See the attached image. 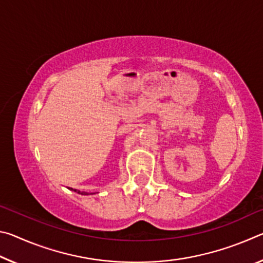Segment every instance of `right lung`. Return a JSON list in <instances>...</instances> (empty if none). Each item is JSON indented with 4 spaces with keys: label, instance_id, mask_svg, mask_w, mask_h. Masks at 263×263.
Instances as JSON below:
<instances>
[{
    "label": "right lung",
    "instance_id": "right-lung-1",
    "mask_svg": "<svg viewBox=\"0 0 263 263\" xmlns=\"http://www.w3.org/2000/svg\"><path fill=\"white\" fill-rule=\"evenodd\" d=\"M70 190H74L75 193H79V194H81V195H89L88 193H81V191H79V190H77V189H70Z\"/></svg>",
    "mask_w": 263,
    "mask_h": 263
}]
</instances>
